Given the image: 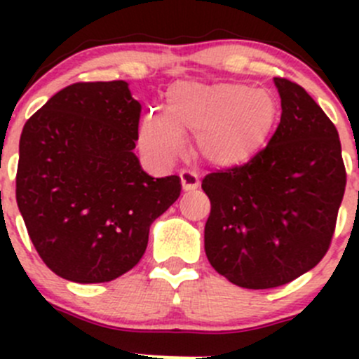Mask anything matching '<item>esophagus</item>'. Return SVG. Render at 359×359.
<instances>
[{
  "instance_id": "esophagus-1",
  "label": "esophagus",
  "mask_w": 359,
  "mask_h": 359,
  "mask_svg": "<svg viewBox=\"0 0 359 359\" xmlns=\"http://www.w3.org/2000/svg\"><path fill=\"white\" fill-rule=\"evenodd\" d=\"M180 182H182L184 191H193L200 186V179L194 172H189V170H182L180 172Z\"/></svg>"
}]
</instances>
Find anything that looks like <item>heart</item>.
<instances>
[{
  "label": "heart",
  "instance_id": "1",
  "mask_svg": "<svg viewBox=\"0 0 359 359\" xmlns=\"http://www.w3.org/2000/svg\"><path fill=\"white\" fill-rule=\"evenodd\" d=\"M280 104L245 83L179 81L166 90L165 112L151 111L140 125V146L159 163L186 147L184 133L196 135L198 154L215 168H241L253 161L276 130Z\"/></svg>",
  "mask_w": 359,
  "mask_h": 359
}]
</instances>
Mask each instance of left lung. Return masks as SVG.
Segmentation results:
<instances>
[{"label":"left lung","instance_id":"left-lung-1","mask_svg":"<svg viewBox=\"0 0 359 359\" xmlns=\"http://www.w3.org/2000/svg\"><path fill=\"white\" fill-rule=\"evenodd\" d=\"M281 119L248 165L203 179L205 252L213 269L252 290L287 285L330 247L346 189L339 132L297 83L274 78Z\"/></svg>","mask_w":359,"mask_h":359}]
</instances>
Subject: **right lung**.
I'll return each instance as SVG.
<instances>
[{
  "instance_id": "add662e5",
  "label": "right lung",
  "mask_w": 359,
  "mask_h": 359,
  "mask_svg": "<svg viewBox=\"0 0 359 359\" xmlns=\"http://www.w3.org/2000/svg\"><path fill=\"white\" fill-rule=\"evenodd\" d=\"M140 104L126 81L74 83L24 125L17 205L43 262L74 283H106L142 259L149 227L180 196L135 156Z\"/></svg>"
}]
</instances>
